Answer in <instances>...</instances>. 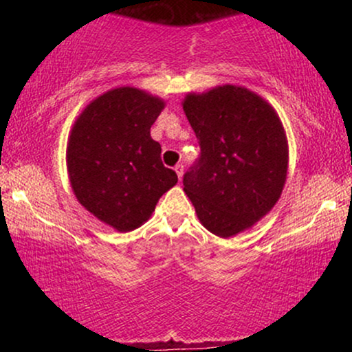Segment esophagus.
Segmentation results:
<instances>
[{
  "mask_svg": "<svg viewBox=\"0 0 352 352\" xmlns=\"http://www.w3.org/2000/svg\"><path fill=\"white\" fill-rule=\"evenodd\" d=\"M175 172H177V177L182 180V177H184V165L182 164H177L175 165Z\"/></svg>",
  "mask_w": 352,
  "mask_h": 352,
  "instance_id": "esophagus-1",
  "label": "esophagus"
}]
</instances>
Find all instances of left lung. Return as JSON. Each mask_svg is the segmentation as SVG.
<instances>
[{
	"instance_id": "1",
	"label": "left lung",
	"mask_w": 352,
	"mask_h": 352,
	"mask_svg": "<svg viewBox=\"0 0 352 352\" xmlns=\"http://www.w3.org/2000/svg\"><path fill=\"white\" fill-rule=\"evenodd\" d=\"M184 111L200 157L184 175V192L200 223L221 238L252 228L280 199L288 140L274 109L245 87L187 94Z\"/></svg>"
}]
</instances>
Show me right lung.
Here are the masks:
<instances>
[{
    "label": "right lung",
    "mask_w": 352,
    "mask_h": 352,
    "mask_svg": "<svg viewBox=\"0 0 352 352\" xmlns=\"http://www.w3.org/2000/svg\"><path fill=\"white\" fill-rule=\"evenodd\" d=\"M164 106L140 89L117 87L92 100L71 131L66 160L76 199L117 232L139 228L179 180L151 137Z\"/></svg>",
    "instance_id": "1"
}]
</instances>
